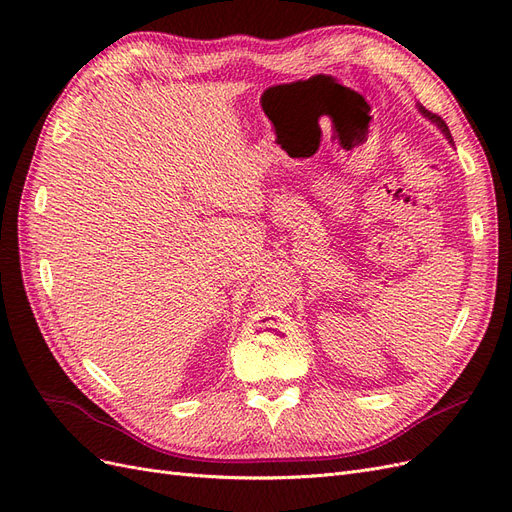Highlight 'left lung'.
<instances>
[{
  "label": "left lung",
  "instance_id": "8db88e82",
  "mask_svg": "<svg viewBox=\"0 0 512 512\" xmlns=\"http://www.w3.org/2000/svg\"><path fill=\"white\" fill-rule=\"evenodd\" d=\"M421 113L425 115V117H429V119H433V121H436L438 123V126H440V130L446 134V138H448V141H451V132H448V126H446V123L442 121V117H438V115H431V113H427L425 111V108H421Z\"/></svg>",
  "mask_w": 512,
  "mask_h": 512
}]
</instances>
